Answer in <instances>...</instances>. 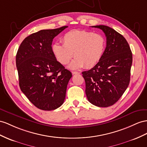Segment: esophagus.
<instances>
[{"label":"esophagus","mask_w":147,"mask_h":147,"mask_svg":"<svg viewBox=\"0 0 147 147\" xmlns=\"http://www.w3.org/2000/svg\"><path fill=\"white\" fill-rule=\"evenodd\" d=\"M72 74H80V73L77 72V71H72Z\"/></svg>","instance_id":"obj_1"}]
</instances>
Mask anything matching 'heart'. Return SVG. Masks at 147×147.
I'll use <instances>...</instances> for the list:
<instances>
[{
  "label": "heart",
  "mask_w": 147,
  "mask_h": 147,
  "mask_svg": "<svg viewBox=\"0 0 147 147\" xmlns=\"http://www.w3.org/2000/svg\"><path fill=\"white\" fill-rule=\"evenodd\" d=\"M63 45L55 43L52 45V52L56 60L66 65L73 58L75 59L69 65L72 69L85 66L91 68L99 62L106 47L104 36L99 33L87 30H73L62 38Z\"/></svg>",
  "instance_id": "b5f03b06"
}]
</instances>
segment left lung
<instances>
[{"instance_id":"left-lung-1","label":"left lung","mask_w":147,"mask_h":147,"mask_svg":"<svg viewBox=\"0 0 147 147\" xmlns=\"http://www.w3.org/2000/svg\"><path fill=\"white\" fill-rule=\"evenodd\" d=\"M102 30L106 36V48L99 62L82 73L88 100L97 107L112 106L129 84L132 53L121 34L106 25L92 26Z\"/></svg>"}]
</instances>
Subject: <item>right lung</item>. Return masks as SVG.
I'll return each mask as SVG.
<instances>
[{
	"mask_svg": "<svg viewBox=\"0 0 147 147\" xmlns=\"http://www.w3.org/2000/svg\"><path fill=\"white\" fill-rule=\"evenodd\" d=\"M67 27L41 30L32 33L22 41L17 53L21 91L41 110H55L65 99L72 74L56 60L51 45L54 38Z\"/></svg>",
	"mask_w": 147,
	"mask_h": 147,
	"instance_id": "right-lung-1",
	"label": "right lung"
}]
</instances>
